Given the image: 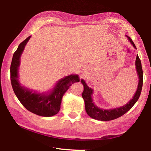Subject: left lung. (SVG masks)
<instances>
[{"label":"left lung","mask_w":151,"mask_h":151,"mask_svg":"<svg viewBox=\"0 0 151 151\" xmlns=\"http://www.w3.org/2000/svg\"><path fill=\"white\" fill-rule=\"evenodd\" d=\"M129 41L131 42V44L133 46L134 48H136V46L134 44L133 41L129 37H128ZM135 65H136V70L137 71V75L139 76V84H138V87L137 89L136 93L132 97V99L130 101L129 103L122 106H120L119 108H115L112 109H102L97 106L95 104L93 103L92 95L93 93V90L91 88H89L86 85L85 81L82 79L81 83L84 86V91L82 94V96L85 101V110L86 113L88 114L89 116L94 119L99 120L102 121H108L111 120L116 119L119 117L121 116L126 113L131 109L134 104L137 103V101L139 100V96L140 95L143 83V73L142 68L141 65V62L138 55H137L136 61H135Z\"/></svg>","instance_id":"1"}]
</instances>
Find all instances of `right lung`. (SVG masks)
Masks as SVG:
<instances>
[{
  "label": "right lung",
  "mask_w": 151,
  "mask_h": 151,
  "mask_svg": "<svg viewBox=\"0 0 151 151\" xmlns=\"http://www.w3.org/2000/svg\"><path fill=\"white\" fill-rule=\"evenodd\" d=\"M30 36L18 47L12 57L11 65V81L14 93L21 104L28 111L41 116H52L60 109L62 98L73 83L80 81L77 75H71L61 78L50 93H37L20 85L19 81L20 58Z\"/></svg>",
  "instance_id": "obj_1"
}]
</instances>
